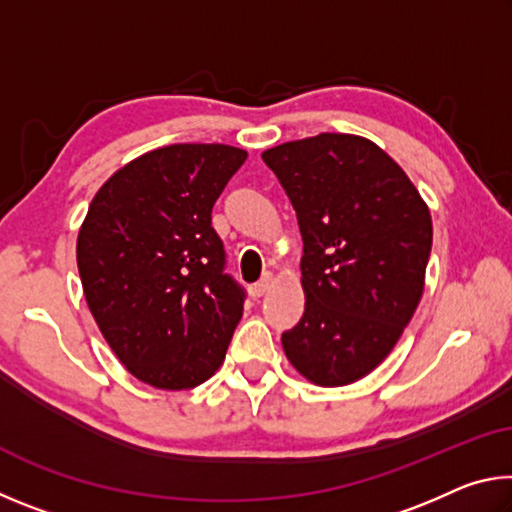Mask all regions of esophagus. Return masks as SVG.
Here are the masks:
<instances>
[{
    "label": "esophagus",
    "instance_id": "1",
    "mask_svg": "<svg viewBox=\"0 0 512 512\" xmlns=\"http://www.w3.org/2000/svg\"><path fill=\"white\" fill-rule=\"evenodd\" d=\"M271 284H273V275H271V273H266V275L262 277V280L255 282L253 287H250V296H253V298L264 296V293H266L268 289H271Z\"/></svg>",
    "mask_w": 512,
    "mask_h": 512
}]
</instances>
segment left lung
I'll use <instances>...</instances> for the list:
<instances>
[{
	"instance_id": "8db88e82",
	"label": "left lung",
	"mask_w": 512,
	"mask_h": 512,
	"mask_svg": "<svg viewBox=\"0 0 512 512\" xmlns=\"http://www.w3.org/2000/svg\"><path fill=\"white\" fill-rule=\"evenodd\" d=\"M296 210L305 314L282 334L311 384L348 386L384 361L418 309L431 214L391 155L359 135L320 133L262 153Z\"/></svg>"
}]
</instances>
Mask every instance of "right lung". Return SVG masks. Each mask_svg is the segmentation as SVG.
<instances>
[{
    "instance_id": "add662e5",
    "label": "right lung",
    "mask_w": 512,
    "mask_h": 512,
    "mask_svg": "<svg viewBox=\"0 0 512 512\" xmlns=\"http://www.w3.org/2000/svg\"><path fill=\"white\" fill-rule=\"evenodd\" d=\"M248 153L171 144L101 185L76 241L85 300L117 359L144 384L183 391L210 379L244 314L223 273L212 207Z\"/></svg>"
}]
</instances>
